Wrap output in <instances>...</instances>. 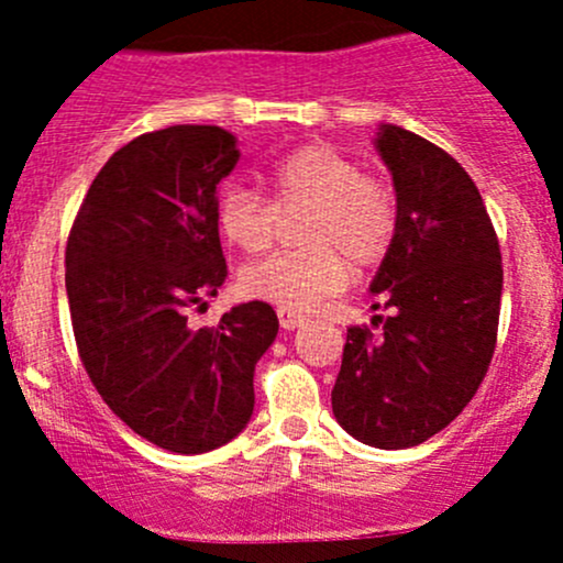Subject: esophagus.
I'll return each instance as SVG.
<instances>
[{"label": "esophagus", "mask_w": 563, "mask_h": 563, "mask_svg": "<svg viewBox=\"0 0 563 563\" xmlns=\"http://www.w3.org/2000/svg\"><path fill=\"white\" fill-rule=\"evenodd\" d=\"M277 318H280V327L283 329H297V327H302L305 321H308V318L305 316H299V313H294V310H277Z\"/></svg>", "instance_id": "obj_1"}]
</instances>
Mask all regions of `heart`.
<instances>
[{
  "label": "heart",
  "instance_id": "obj_1",
  "mask_svg": "<svg viewBox=\"0 0 563 563\" xmlns=\"http://www.w3.org/2000/svg\"><path fill=\"white\" fill-rule=\"evenodd\" d=\"M269 201L247 187H229L218 203L225 240L245 253L275 242L283 220L305 214L297 240L305 250L275 253L240 272V291L250 299L305 313L349 280V261L360 269L389 253L400 225L397 190L384 176L332 144H305L264 172Z\"/></svg>",
  "mask_w": 563,
  "mask_h": 563
}]
</instances>
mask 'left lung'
I'll list each match as a JSON object with an SVG mask.
<instances>
[{"label": "left lung", "mask_w": 563, "mask_h": 563, "mask_svg": "<svg viewBox=\"0 0 563 563\" xmlns=\"http://www.w3.org/2000/svg\"><path fill=\"white\" fill-rule=\"evenodd\" d=\"M400 225L373 280V327H349L334 419L362 444L406 450L441 433L479 389L498 338L501 247L474 179L450 152L384 124Z\"/></svg>", "instance_id": "obj_1"}]
</instances>
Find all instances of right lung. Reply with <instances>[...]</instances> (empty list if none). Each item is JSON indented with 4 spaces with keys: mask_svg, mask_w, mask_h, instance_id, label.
Returning <instances> with one entry per match:
<instances>
[{
    "mask_svg": "<svg viewBox=\"0 0 563 563\" xmlns=\"http://www.w3.org/2000/svg\"><path fill=\"white\" fill-rule=\"evenodd\" d=\"M234 135L174 124L113 152L65 247L73 334L89 382L130 430L179 455L218 450L253 413V371L277 334L272 305L247 302L192 329L229 277L218 185Z\"/></svg>",
    "mask_w": 563,
    "mask_h": 563,
    "instance_id": "add662e5",
    "label": "right lung"
}]
</instances>
